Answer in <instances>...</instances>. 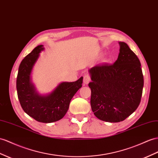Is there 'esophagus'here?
Masks as SVG:
<instances>
[{"label":"esophagus","instance_id":"1","mask_svg":"<svg viewBox=\"0 0 158 158\" xmlns=\"http://www.w3.org/2000/svg\"><path fill=\"white\" fill-rule=\"evenodd\" d=\"M90 81H91V77H90V76L88 74H86V75H84V77H83V83H85V84H88L90 82Z\"/></svg>","mask_w":158,"mask_h":158}]
</instances>
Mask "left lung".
Here are the masks:
<instances>
[{"mask_svg":"<svg viewBox=\"0 0 158 158\" xmlns=\"http://www.w3.org/2000/svg\"><path fill=\"white\" fill-rule=\"evenodd\" d=\"M119 43V53L114 64L89 70L91 110L98 119L111 123L125 120L137 110L143 87L138 57L126 43Z\"/></svg>","mask_w":158,"mask_h":158,"instance_id":"1","label":"left lung"}]
</instances>
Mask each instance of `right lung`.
<instances>
[{
  "instance_id": "1",
  "label": "right lung",
  "mask_w": 158,
  "mask_h": 158,
  "mask_svg": "<svg viewBox=\"0 0 158 158\" xmlns=\"http://www.w3.org/2000/svg\"><path fill=\"white\" fill-rule=\"evenodd\" d=\"M43 45L36 47L19 65L17 90L20 104L27 114L42 123H52L62 119L68 111L73 97L82 87L83 77L74 82H62L51 94H39L31 81V73Z\"/></svg>"
}]
</instances>
